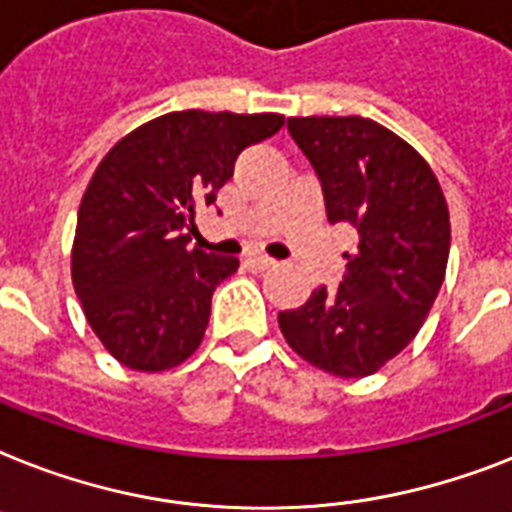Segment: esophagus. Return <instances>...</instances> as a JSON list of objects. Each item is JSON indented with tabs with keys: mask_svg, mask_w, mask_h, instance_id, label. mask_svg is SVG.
<instances>
[{
	"mask_svg": "<svg viewBox=\"0 0 512 512\" xmlns=\"http://www.w3.org/2000/svg\"><path fill=\"white\" fill-rule=\"evenodd\" d=\"M244 263H247V268H252V270H268L276 265V260H270V257H265V255H249Z\"/></svg>",
	"mask_w": 512,
	"mask_h": 512,
	"instance_id": "obj_1",
	"label": "esophagus"
}]
</instances>
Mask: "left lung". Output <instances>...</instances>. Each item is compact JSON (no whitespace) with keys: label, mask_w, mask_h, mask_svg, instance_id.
Returning <instances> with one entry per match:
<instances>
[{"label":"left lung","mask_w":512,"mask_h":512,"mask_svg":"<svg viewBox=\"0 0 512 512\" xmlns=\"http://www.w3.org/2000/svg\"><path fill=\"white\" fill-rule=\"evenodd\" d=\"M286 128L321 181L328 223L357 228V252L336 292L313 289L278 313L307 363L339 378L376 373L413 342L450 257V213L434 170L373 120L289 118Z\"/></svg>","instance_id":"obj_1"}]
</instances>
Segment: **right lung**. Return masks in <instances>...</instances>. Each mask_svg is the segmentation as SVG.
Returning a JSON list of instances; mask_svg holds the SVG:
<instances>
[{"label": "right lung", "mask_w": 512, "mask_h": 512, "mask_svg": "<svg viewBox=\"0 0 512 512\" xmlns=\"http://www.w3.org/2000/svg\"><path fill=\"white\" fill-rule=\"evenodd\" d=\"M281 126L276 112H168L99 162L78 207L70 270L86 321L118 363L157 373L197 350L215 286L239 260L189 247L186 231L234 176L236 157Z\"/></svg>", "instance_id": "add662e5"}]
</instances>
